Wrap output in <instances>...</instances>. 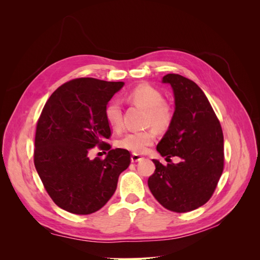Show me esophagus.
<instances>
[{
	"instance_id": "esophagus-1",
	"label": "esophagus",
	"mask_w": 260,
	"mask_h": 260,
	"mask_svg": "<svg viewBox=\"0 0 260 260\" xmlns=\"http://www.w3.org/2000/svg\"><path fill=\"white\" fill-rule=\"evenodd\" d=\"M142 159H143V157L139 155V154H132V156H131V161L132 162H137V161H140Z\"/></svg>"
}]
</instances>
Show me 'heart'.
<instances>
[{
  "label": "heart",
  "mask_w": 260,
  "mask_h": 260,
  "mask_svg": "<svg viewBox=\"0 0 260 260\" xmlns=\"http://www.w3.org/2000/svg\"><path fill=\"white\" fill-rule=\"evenodd\" d=\"M130 103L146 109L145 123L153 125L157 130L167 129L174 119V111L169 103L164 101L162 93L154 86L142 83L135 86L125 94ZM105 117L108 123L116 130L122 125V107L119 101L109 102L105 108ZM155 141V132L152 129L133 131L125 135L118 144L135 154L144 153Z\"/></svg>",
  "instance_id": "b5f03b06"
}]
</instances>
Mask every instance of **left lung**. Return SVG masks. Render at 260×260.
Listing matches in <instances>:
<instances>
[{"label":"left lung","mask_w":260,"mask_h":260,"mask_svg":"<svg viewBox=\"0 0 260 260\" xmlns=\"http://www.w3.org/2000/svg\"><path fill=\"white\" fill-rule=\"evenodd\" d=\"M175 94V113L156 149L161 156H178L179 164L158 160L147 184L160 205L186 212L203 206L214 194L222 175L224 153L221 124L205 93L194 81L177 74L162 78Z\"/></svg>","instance_id":"left-lung-1"}]
</instances>
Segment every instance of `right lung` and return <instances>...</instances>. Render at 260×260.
I'll list each match as a JSON object with an SVG mask.
<instances>
[{
    "label": "right lung",
    "mask_w": 260,
    "mask_h": 260,
    "mask_svg": "<svg viewBox=\"0 0 260 260\" xmlns=\"http://www.w3.org/2000/svg\"><path fill=\"white\" fill-rule=\"evenodd\" d=\"M123 82L77 78L53 92L39 117L35 166L46 192L58 207L76 215L100 210L112 198L119 175L130 165L127 149H112L105 108ZM108 150L90 160V149Z\"/></svg>",
    "instance_id": "1"
}]
</instances>
